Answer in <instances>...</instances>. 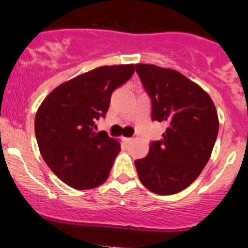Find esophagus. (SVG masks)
<instances>
[{"mask_svg": "<svg viewBox=\"0 0 248 248\" xmlns=\"http://www.w3.org/2000/svg\"><path fill=\"white\" fill-rule=\"evenodd\" d=\"M124 141H126V142H130V141H132V138H124Z\"/></svg>", "mask_w": 248, "mask_h": 248, "instance_id": "34e87169", "label": "esophagus"}]
</instances>
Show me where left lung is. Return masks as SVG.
Returning a JSON list of instances; mask_svg holds the SVG:
<instances>
[{
  "label": "left lung",
  "mask_w": 248,
  "mask_h": 248,
  "mask_svg": "<svg viewBox=\"0 0 248 248\" xmlns=\"http://www.w3.org/2000/svg\"><path fill=\"white\" fill-rule=\"evenodd\" d=\"M135 69L152 99V120L166 126L162 140L135 161L139 178L156 194H175L200 175L211 157L219 132L216 105L178 70L148 63Z\"/></svg>",
  "instance_id": "8db88e82"
}]
</instances>
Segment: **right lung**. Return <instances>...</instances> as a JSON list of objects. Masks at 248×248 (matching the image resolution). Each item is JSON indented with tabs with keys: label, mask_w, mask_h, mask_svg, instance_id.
<instances>
[{
	"label": "right lung",
	"mask_w": 248,
	"mask_h": 248,
	"mask_svg": "<svg viewBox=\"0 0 248 248\" xmlns=\"http://www.w3.org/2000/svg\"><path fill=\"white\" fill-rule=\"evenodd\" d=\"M133 63L97 67L51 91L35 116V135L48 167L68 186L91 189L108 179L120 142L95 132L111 93L132 78Z\"/></svg>",
	"instance_id": "obj_1"
}]
</instances>
